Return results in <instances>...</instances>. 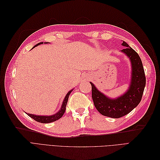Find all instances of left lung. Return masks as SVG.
Returning <instances> with one entry per match:
<instances>
[{
	"mask_svg": "<svg viewBox=\"0 0 160 160\" xmlns=\"http://www.w3.org/2000/svg\"><path fill=\"white\" fill-rule=\"evenodd\" d=\"M122 45L125 47L122 52L129 58L132 68L130 85L126 93L112 99L101 93L90 82L92 99L95 108L101 115L112 118H122L137 107L142 100L146 86V76L139 55L125 41H123Z\"/></svg>",
	"mask_w": 160,
	"mask_h": 160,
	"instance_id": "1",
	"label": "left lung"
}]
</instances>
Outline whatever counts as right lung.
<instances>
[{
  "instance_id": "1",
  "label": "right lung",
  "mask_w": 160,
  "mask_h": 160,
  "mask_svg": "<svg viewBox=\"0 0 160 160\" xmlns=\"http://www.w3.org/2000/svg\"><path fill=\"white\" fill-rule=\"evenodd\" d=\"M42 42L38 43L36 45H35L33 47H35L38 45H39L41 44H42ZM45 43H48V42H45ZM72 91L71 90L69 91L67 94L66 95L65 98L64 99V101H62V103L61 105V108L60 109V110L58 111V112L54 115H49V116H43V115H33V114H30V113H26L29 117H31V118H32L34 120L37 121V122H39V123H51L53 122H55V121L61 118H62V116L63 115L65 109H66V105L67 103V101H68L69 99V96L70 95V93H71V91Z\"/></svg>"
}]
</instances>
